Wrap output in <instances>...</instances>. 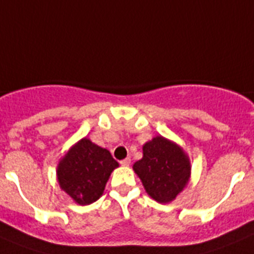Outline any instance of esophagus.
<instances>
[{
	"label": "esophagus",
	"mask_w": 254,
	"mask_h": 254,
	"mask_svg": "<svg viewBox=\"0 0 254 254\" xmlns=\"http://www.w3.org/2000/svg\"><path fill=\"white\" fill-rule=\"evenodd\" d=\"M129 164H131V159L129 158H126L123 159V160H121V165H122V167H128Z\"/></svg>",
	"instance_id": "34e87169"
}]
</instances>
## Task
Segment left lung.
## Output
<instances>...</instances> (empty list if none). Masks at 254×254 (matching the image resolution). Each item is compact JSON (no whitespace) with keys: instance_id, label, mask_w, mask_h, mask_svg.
Returning <instances> with one entry per match:
<instances>
[{"instance_id":"left-lung-1","label":"left lung","mask_w":254,"mask_h":254,"mask_svg":"<svg viewBox=\"0 0 254 254\" xmlns=\"http://www.w3.org/2000/svg\"><path fill=\"white\" fill-rule=\"evenodd\" d=\"M146 193L159 203H169L185 190L190 178L187 152L163 136L143 143L142 159L133 164Z\"/></svg>"}]
</instances>
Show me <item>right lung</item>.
Instances as JSON below:
<instances>
[{"label":"right lung","mask_w":254,"mask_h":254,"mask_svg":"<svg viewBox=\"0 0 254 254\" xmlns=\"http://www.w3.org/2000/svg\"><path fill=\"white\" fill-rule=\"evenodd\" d=\"M118 167L107 149L84 137L61 158L58 185L77 205H90L102 197L112 172Z\"/></svg>","instance_id":"obj_1"}]
</instances>
